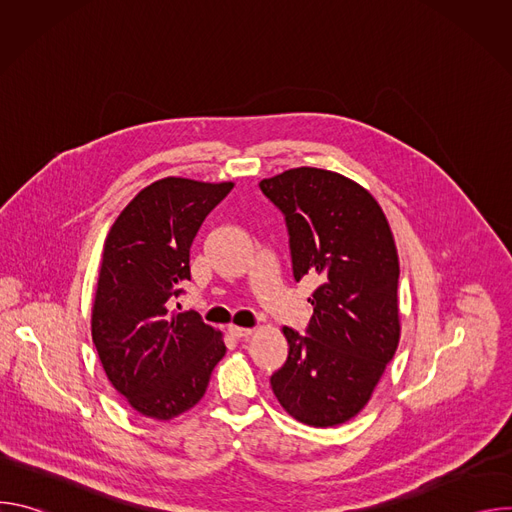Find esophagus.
Masks as SVG:
<instances>
[{"instance_id": "1", "label": "esophagus", "mask_w": 512, "mask_h": 512, "mask_svg": "<svg viewBox=\"0 0 512 512\" xmlns=\"http://www.w3.org/2000/svg\"><path fill=\"white\" fill-rule=\"evenodd\" d=\"M229 334H231L233 338L241 340V338H249V336L253 334V330H251V328H241V326H229Z\"/></svg>"}]
</instances>
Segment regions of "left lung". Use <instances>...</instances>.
<instances>
[{
    "label": "left lung",
    "instance_id": "1",
    "mask_svg": "<svg viewBox=\"0 0 512 512\" xmlns=\"http://www.w3.org/2000/svg\"><path fill=\"white\" fill-rule=\"evenodd\" d=\"M259 188L285 216L294 279L320 281L306 336L283 328L289 352L271 389L294 419L334 427L369 403L399 344L393 233L373 194L342 174L304 166Z\"/></svg>",
    "mask_w": 512,
    "mask_h": 512
}]
</instances>
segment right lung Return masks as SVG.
<instances>
[{
  "label": "right lung",
  "instance_id": "add662e5",
  "mask_svg": "<svg viewBox=\"0 0 512 512\" xmlns=\"http://www.w3.org/2000/svg\"><path fill=\"white\" fill-rule=\"evenodd\" d=\"M233 182L162 178L117 216L103 249L91 332L111 385L141 415L168 421L206 393L227 352L196 312H170L190 279V247Z\"/></svg>",
  "mask_w": 512,
  "mask_h": 512
}]
</instances>
